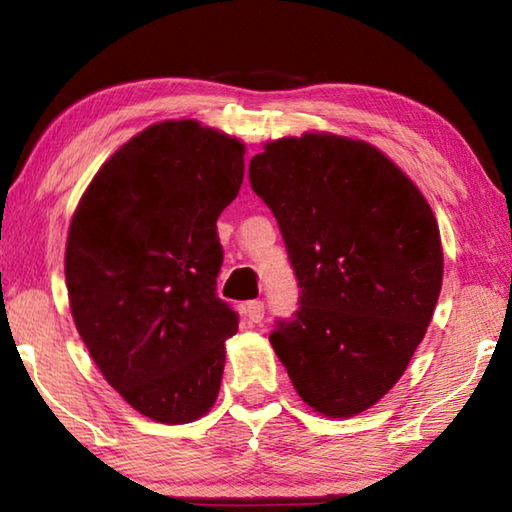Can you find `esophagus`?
Returning a JSON list of instances; mask_svg holds the SVG:
<instances>
[{"instance_id": "34e87169", "label": "esophagus", "mask_w": 512, "mask_h": 512, "mask_svg": "<svg viewBox=\"0 0 512 512\" xmlns=\"http://www.w3.org/2000/svg\"><path fill=\"white\" fill-rule=\"evenodd\" d=\"M246 316L250 323H259L264 318V302L262 300H250L246 305Z\"/></svg>"}]
</instances>
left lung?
Wrapping results in <instances>:
<instances>
[{"mask_svg":"<svg viewBox=\"0 0 512 512\" xmlns=\"http://www.w3.org/2000/svg\"><path fill=\"white\" fill-rule=\"evenodd\" d=\"M248 176L300 287L296 314L268 336L275 354L314 411L370 409L404 375L436 309V216L397 164L350 137L268 142Z\"/></svg>","mask_w":512,"mask_h":512,"instance_id":"8db88e82","label":"left lung"}]
</instances>
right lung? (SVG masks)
<instances>
[{
	"label": "right lung",
	"instance_id": "right-lung-1",
	"mask_svg": "<svg viewBox=\"0 0 512 512\" xmlns=\"http://www.w3.org/2000/svg\"><path fill=\"white\" fill-rule=\"evenodd\" d=\"M241 183L239 140L162 121L103 164L69 223L76 329L108 384L151 420H198L219 395L239 316L216 296V219Z\"/></svg>",
	"mask_w": 512,
	"mask_h": 512
}]
</instances>
